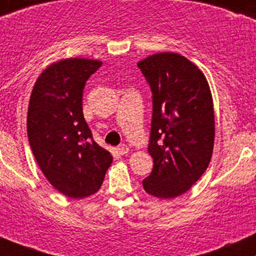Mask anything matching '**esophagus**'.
<instances>
[{
	"label": "esophagus",
	"mask_w": 256,
	"mask_h": 256,
	"mask_svg": "<svg viewBox=\"0 0 256 256\" xmlns=\"http://www.w3.org/2000/svg\"><path fill=\"white\" fill-rule=\"evenodd\" d=\"M116 150H118V152H119V154H122V156L128 153V147L126 144H120Z\"/></svg>",
	"instance_id": "34e87169"
}]
</instances>
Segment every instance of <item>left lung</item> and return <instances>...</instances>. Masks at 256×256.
Returning <instances> with one entry per match:
<instances>
[{"mask_svg":"<svg viewBox=\"0 0 256 256\" xmlns=\"http://www.w3.org/2000/svg\"><path fill=\"white\" fill-rule=\"evenodd\" d=\"M137 66L153 100L148 152L154 166L143 188L156 198H175L198 181L212 159V94L203 72L178 53L153 54Z\"/></svg>","mask_w":256,"mask_h":256,"instance_id":"1","label":"left lung"}]
</instances>
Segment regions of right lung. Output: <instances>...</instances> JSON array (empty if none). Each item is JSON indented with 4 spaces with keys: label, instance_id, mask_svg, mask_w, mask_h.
<instances>
[{
    "label": "right lung",
    "instance_id": "right-lung-1",
    "mask_svg": "<svg viewBox=\"0 0 256 256\" xmlns=\"http://www.w3.org/2000/svg\"><path fill=\"white\" fill-rule=\"evenodd\" d=\"M100 66L85 58L50 64L30 96L26 125L32 154L50 184L69 198L94 194L113 162L94 140L82 113L84 87Z\"/></svg>",
    "mask_w": 256,
    "mask_h": 256
}]
</instances>
